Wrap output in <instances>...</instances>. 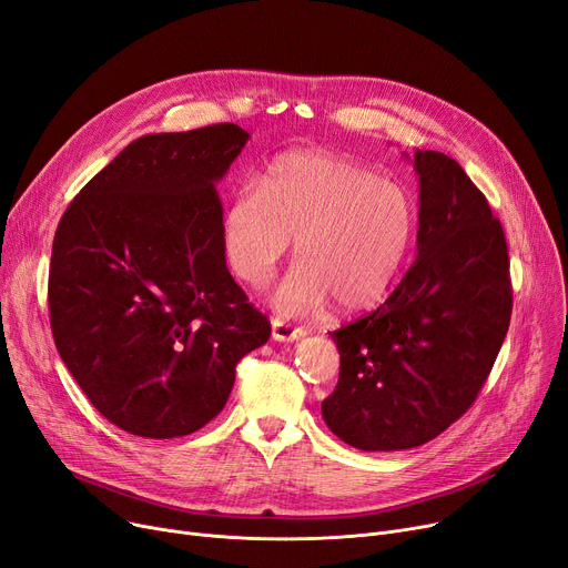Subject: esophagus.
<instances>
[{
	"label": "esophagus",
	"mask_w": 568,
	"mask_h": 568,
	"mask_svg": "<svg viewBox=\"0 0 568 568\" xmlns=\"http://www.w3.org/2000/svg\"><path fill=\"white\" fill-rule=\"evenodd\" d=\"M272 336L274 341H281V343H290V341H300L306 336V329L304 326H294L290 322H283L278 317L272 320Z\"/></svg>",
	"instance_id": "esophagus-1"
}]
</instances>
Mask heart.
<instances>
[{
    "label": "heart",
    "instance_id": "heart-1",
    "mask_svg": "<svg viewBox=\"0 0 568 568\" xmlns=\"http://www.w3.org/2000/svg\"><path fill=\"white\" fill-rule=\"evenodd\" d=\"M416 227V202L403 184L347 156L296 149L268 161L260 189L230 197L221 239L232 272L264 287L296 236L300 262L276 292L283 311H308L329 296L345 311H366L396 285Z\"/></svg>",
    "mask_w": 568,
    "mask_h": 568
}]
</instances>
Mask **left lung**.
<instances>
[{
    "instance_id": "1",
    "label": "left lung",
    "mask_w": 568,
    "mask_h": 568,
    "mask_svg": "<svg viewBox=\"0 0 568 568\" xmlns=\"http://www.w3.org/2000/svg\"><path fill=\"white\" fill-rule=\"evenodd\" d=\"M416 260L377 311L332 334L338 384L322 416L362 452H398L471 407L509 332V248L486 195L446 154L416 152Z\"/></svg>"
}]
</instances>
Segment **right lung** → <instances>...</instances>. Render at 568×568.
Returning <instances> with one entry per match:
<instances>
[{"label": "right lung", "instance_id": "add662e5", "mask_svg": "<svg viewBox=\"0 0 568 568\" xmlns=\"http://www.w3.org/2000/svg\"><path fill=\"white\" fill-rule=\"evenodd\" d=\"M248 133L212 124L131 142L57 225L48 304L59 356L122 430L170 439L225 407L272 324L234 283L216 184Z\"/></svg>", "mask_w": 568, "mask_h": 568}]
</instances>
